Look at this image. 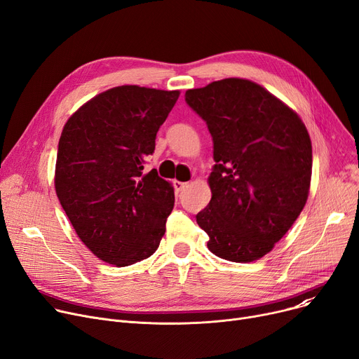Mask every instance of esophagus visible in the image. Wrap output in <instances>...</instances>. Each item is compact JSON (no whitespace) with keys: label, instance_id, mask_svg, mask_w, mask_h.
<instances>
[{"label":"esophagus","instance_id":"esophagus-1","mask_svg":"<svg viewBox=\"0 0 359 359\" xmlns=\"http://www.w3.org/2000/svg\"><path fill=\"white\" fill-rule=\"evenodd\" d=\"M173 186H175V191H176V194H179V192H182L184 187L187 186V183L186 182H179V180H175L173 182Z\"/></svg>","mask_w":359,"mask_h":359}]
</instances>
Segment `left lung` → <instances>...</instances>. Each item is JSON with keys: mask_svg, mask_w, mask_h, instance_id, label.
I'll return each mask as SVG.
<instances>
[{"mask_svg": "<svg viewBox=\"0 0 359 359\" xmlns=\"http://www.w3.org/2000/svg\"><path fill=\"white\" fill-rule=\"evenodd\" d=\"M184 100L214 142L211 201L196 222L208 249L230 262L269 253L303 211L311 141L303 121L262 86L225 79L187 90Z\"/></svg>", "mask_w": 359, "mask_h": 359, "instance_id": "8db88e82", "label": "left lung"}]
</instances>
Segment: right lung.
<instances>
[{"instance_id": "right-lung-1", "label": "right lung", "mask_w": 359, "mask_h": 359, "mask_svg": "<svg viewBox=\"0 0 359 359\" xmlns=\"http://www.w3.org/2000/svg\"><path fill=\"white\" fill-rule=\"evenodd\" d=\"M179 94L110 88L83 104L62 129L56 196L81 241L110 265L149 257L165 233L175 191L156 168L144 173V163Z\"/></svg>"}]
</instances>
